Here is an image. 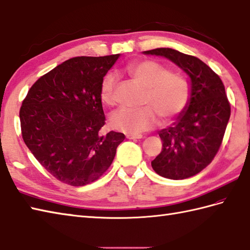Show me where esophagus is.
Listing matches in <instances>:
<instances>
[{
	"mask_svg": "<svg viewBox=\"0 0 250 250\" xmlns=\"http://www.w3.org/2000/svg\"><path fill=\"white\" fill-rule=\"evenodd\" d=\"M126 137L130 140H140V139H142L143 135L142 134H129V135H126Z\"/></svg>",
	"mask_w": 250,
	"mask_h": 250,
	"instance_id": "esophagus-1",
	"label": "esophagus"
}]
</instances>
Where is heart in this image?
Masks as SVG:
<instances>
[{"instance_id":"b5f03b06","label":"heart","mask_w":250,"mask_h":250,"mask_svg":"<svg viewBox=\"0 0 250 250\" xmlns=\"http://www.w3.org/2000/svg\"><path fill=\"white\" fill-rule=\"evenodd\" d=\"M131 77L145 88L144 103L139 109L119 108L110 116V125L128 134H140L157 125V114L164 121L182 113L190 99L188 82L155 61H143L126 67ZM114 73H108L101 84V100L106 105L114 103Z\"/></svg>"}]
</instances>
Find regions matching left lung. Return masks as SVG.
<instances>
[{
	"label": "left lung",
	"mask_w": 250,
	"mask_h": 250,
	"mask_svg": "<svg viewBox=\"0 0 250 250\" xmlns=\"http://www.w3.org/2000/svg\"><path fill=\"white\" fill-rule=\"evenodd\" d=\"M176 64L189 77L190 99L173 124L159 131L162 151L151 161L157 174L169 179L194 176L213 160L221 145L231 107L219 76L196 57L172 48L143 51Z\"/></svg>",
	"instance_id": "obj_1"
}]
</instances>
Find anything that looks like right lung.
Masks as SVG:
<instances>
[{
  "mask_svg": "<svg viewBox=\"0 0 250 250\" xmlns=\"http://www.w3.org/2000/svg\"><path fill=\"white\" fill-rule=\"evenodd\" d=\"M120 55L76 57L37 79L20 108L21 133L35 159L60 182L84 186L113 162L124 133L105 125L101 84Z\"/></svg>",
  "mask_w": 250,
  "mask_h": 250,
  "instance_id": "right-lung-1",
  "label": "right lung"
}]
</instances>
